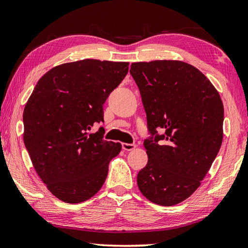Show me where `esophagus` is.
Instances as JSON below:
<instances>
[{
  "label": "esophagus",
  "instance_id": "esophagus-1",
  "mask_svg": "<svg viewBox=\"0 0 248 248\" xmlns=\"http://www.w3.org/2000/svg\"><path fill=\"white\" fill-rule=\"evenodd\" d=\"M122 148H123V150H125V151H132V150H134V149H136L137 146H136V144H134V143L124 142V143H122Z\"/></svg>",
  "mask_w": 248,
  "mask_h": 248
}]
</instances>
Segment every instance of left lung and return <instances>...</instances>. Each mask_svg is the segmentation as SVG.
Returning a JSON list of instances; mask_svg holds the SVG:
<instances>
[{
	"mask_svg": "<svg viewBox=\"0 0 248 248\" xmlns=\"http://www.w3.org/2000/svg\"><path fill=\"white\" fill-rule=\"evenodd\" d=\"M148 130V164L137 175L138 188L151 202L172 206L201 186L222 142L223 105L204 74L179 60L134 62ZM163 129L165 134L158 135Z\"/></svg>",
	"mask_w": 248,
	"mask_h": 248,
	"instance_id": "obj_1",
	"label": "left lung"
}]
</instances>
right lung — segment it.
I'll return each instance as SVG.
<instances>
[{"instance_id":"add662e5","label":"right lung","mask_w":248,"mask_h":248,"mask_svg":"<svg viewBox=\"0 0 248 248\" xmlns=\"http://www.w3.org/2000/svg\"><path fill=\"white\" fill-rule=\"evenodd\" d=\"M128 72V62L84 59L62 63L42 77L23 110V142L34 170L56 198L77 204L105 184L120 142L101 129L104 104Z\"/></svg>"}]
</instances>
